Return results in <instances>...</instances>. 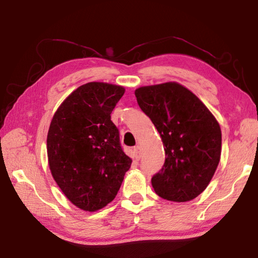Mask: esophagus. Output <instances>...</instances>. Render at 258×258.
<instances>
[{"label": "esophagus", "mask_w": 258, "mask_h": 258, "mask_svg": "<svg viewBox=\"0 0 258 258\" xmlns=\"http://www.w3.org/2000/svg\"><path fill=\"white\" fill-rule=\"evenodd\" d=\"M133 151L135 154V158H137V160L141 158V148H140V146H135L133 148Z\"/></svg>", "instance_id": "1"}]
</instances>
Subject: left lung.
<instances>
[{"label":"left lung","instance_id":"1","mask_svg":"<svg viewBox=\"0 0 258 258\" xmlns=\"http://www.w3.org/2000/svg\"><path fill=\"white\" fill-rule=\"evenodd\" d=\"M139 107L164 143L165 163L151 178L159 197L184 203L206 189L221 158L222 133L207 107L175 82L135 90Z\"/></svg>","mask_w":258,"mask_h":258}]
</instances>
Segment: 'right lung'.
I'll use <instances>...</instances> for the list:
<instances>
[{
    "mask_svg": "<svg viewBox=\"0 0 258 258\" xmlns=\"http://www.w3.org/2000/svg\"><path fill=\"white\" fill-rule=\"evenodd\" d=\"M124 92L118 85L87 83L60 104L51 120L46 140L51 174L83 211L112 202L132 164L110 116Z\"/></svg>",
    "mask_w": 258,
    "mask_h": 258,
    "instance_id": "1",
    "label": "right lung"
}]
</instances>
